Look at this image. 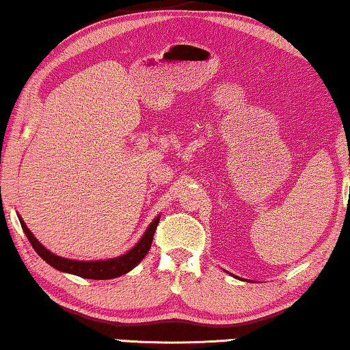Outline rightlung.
I'll list each match as a JSON object with an SVG mask.
<instances>
[{"instance_id": "obj_1", "label": "right lung", "mask_w": 350, "mask_h": 350, "mask_svg": "<svg viewBox=\"0 0 350 350\" xmlns=\"http://www.w3.org/2000/svg\"><path fill=\"white\" fill-rule=\"evenodd\" d=\"M159 220H160V217H157L152 223H150V226L148 228V231L144 232L142 241L135 245L130 252H127L119 258L107 259V260H72V259L56 256V254L50 253L49 250L44 247V245H40L38 242V239H36L33 236V232L26 228L22 218H20V225H22L23 232L26 234V237H28L29 243L33 245L36 253H38L46 264H50L51 267L58 269V270H61V272L78 275V276H81V278L109 280V278H116V276H121L124 273L130 272L135 265H137L138 262H142L143 258L149 252L150 243H152L154 232H155V229H157Z\"/></svg>"}]
</instances>
